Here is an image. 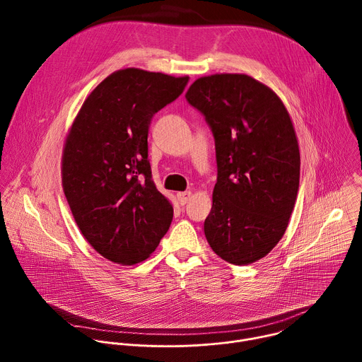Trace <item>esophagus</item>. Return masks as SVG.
Returning a JSON list of instances; mask_svg holds the SVG:
<instances>
[{
	"label": "esophagus",
	"mask_w": 362,
	"mask_h": 362,
	"mask_svg": "<svg viewBox=\"0 0 362 362\" xmlns=\"http://www.w3.org/2000/svg\"><path fill=\"white\" fill-rule=\"evenodd\" d=\"M176 196L180 204H186L192 199V192H179Z\"/></svg>",
	"instance_id": "esophagus-1"
}]
</instances>
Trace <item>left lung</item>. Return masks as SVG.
<instances>
[{
    "instance_id": "1",
    "label": "left lung",
    "mask_w": 362,
    "mask_h": 362,
    "mask_svg": "<svg viewBox=\"0 0 362 362\" xmlns=\"http://www.w3.org/2000/svg\"><path fill=\"white\" fill-rule=\"evenodd\" d=\"M186 98L204 115L216 146L204 236L223 261L253 264L282 239L296 202L300 154L291 116L271 87L247 74L199 77Z\"/></svg>"
}]
</instances>
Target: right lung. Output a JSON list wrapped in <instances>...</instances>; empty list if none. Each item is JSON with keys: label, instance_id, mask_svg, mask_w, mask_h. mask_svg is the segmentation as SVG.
Segmentation results:
<instances>
[{"label": "right lung", "instance_id": "add662e5", "mask_svg": "<svg viewBox=\"0 0 362 362\" xmlns=\"http://www.w3.org/2000/svg\"><path fill=\"white\" fill-rule=\"evenodd\" d=\"M189 77L123 69L84 100L67 133L62 183L84 239L119 265L146 261L169 230L173 206L151 179L150 120Z\"/></svg>", "mask_w": 362, "mask_h": 362}]
</instances>
